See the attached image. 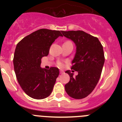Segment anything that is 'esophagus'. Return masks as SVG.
<instances>
[{
  "instance_id": "obj_1",
  "label": "esophagus",
  "mask_w": 122,
  "mask_h": 122,
  "mask_svg": "<svg viewBox=\"0 0 122 122\" xmlns=\"http://www.w3.org/2000/svg\"><path fill=\"white\" fill-rule=\"evenodd\" d=\"M63 73H64V71H63V70H60V74H63Z\"/></svg>"
}]
</instances>
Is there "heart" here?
Masks as SVG:
<instances>
[{"mask_svg":"<svg viewBox=\"0 0 122 122\" xmlns=\"http://www.w3.org/2000/svg\"><path fill=\"white\" fill-rule=\"evenodd\" d=\"M58 65H59V66H62L63 65V64L62 63V62H59V63H58Z\"/></svg>","mask_w":122,"mask_h":122,"instance_id":"heart-1","label":"heart"}]
</instances>
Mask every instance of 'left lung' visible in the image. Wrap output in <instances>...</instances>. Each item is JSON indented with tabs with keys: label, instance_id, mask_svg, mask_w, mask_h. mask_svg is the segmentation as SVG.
<instances>
[{
	"label": "left lung",
	"instance_id": "left-lung-1",
	"mask_svg": "<svg viewBox=\"0 0 122 122\" xmlns=\"http://www.w3.org/2000/svg\"><path fill=\"white\" fill-rule=\"evenodd\" d=\"M64 36L74 42L76 53L71 69L78 74L73 77L70 70L65 73L70 79L65 89L70 97L82 99L94 90L101 76L104 63L103 48L97 38L82 30L62 31Z\"/></svg>",
	"mask_w": 122,
	"mask_h": 122
}]
</instances>
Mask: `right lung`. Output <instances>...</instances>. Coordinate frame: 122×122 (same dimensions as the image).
Listing matches in <instances>:
<instances>
[{"instance_id": "right-lung-1", "label": "right lung", "mask_w": 122, "mask_h": 122, "mask_svg": "<svg viewBox=\"0 0 122 122\" xmlns=\"http://www.w3.org/2000/svg\"><path fill=\"white\" fill-rule=\"evenodd\" d=\"M59 36H63L60 31L41 29L24 37L16 45L13 58L15 74L22 90L32 98H46L53 90L59 68L46 70L40 65L41 58L48 56L51 46Z\"/></svg>"}]
</instances>
